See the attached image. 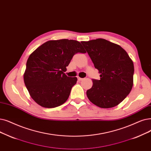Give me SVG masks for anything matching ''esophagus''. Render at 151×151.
Masks as SVG:
<instances>
[{
  "label": "esophagus",
  "instance_id": "esophagus-1",
  "mask_svg": "<svg viewBox=\"0 0 151 151\" xmlns=\"http://www.w3.org/2000/svg\"><path fill=\"white\" fill-rule=\"evenodd\" d=\"M83 80V78H80V77H78V81H82Z\"/></svg>",
  "mask_w": 151,
  "mask_h": 151
}]
</instances>
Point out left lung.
<instances>
[{
	"label": "left lung",
	"instance_id": "obj_1",
	"mask_svg": "<svg viewBox=\"0 0 151 151\" xmlns=\"http://www.w3.org/2000/svg\"><path fill=\"white\" fill-rule=\"evenodd\" d=\"M81 44L101 74L100 80L93 79V86L86 91L89 100L101 108L116 106L133 88L132 60L119 45L104 39L82 41Z\"/></svg>",
	"mask_w": 151,
	"mask_h": 151
}]
</instances>
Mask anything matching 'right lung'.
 I'll return each instance as SVG.
<instances>
[{
    "label": "right lung",
    "mask_w": 151,
    "mask_h": 151,
    "mask_svg": "<svg viewBox=\"0 0 151 151\" xmlns=\"http://www.w3.org/2000/svg\"><path fill=\"white\" fill-rule=\"evenodd\" d=\"M78 52L86 53L81 43L64 39L45 42L29 55L24 82L39 106L54 108L67 101L77 78L68 77L64 72Z\"/></svg>",
    "instance_id": "right-lung-1"
}]
</instances>
